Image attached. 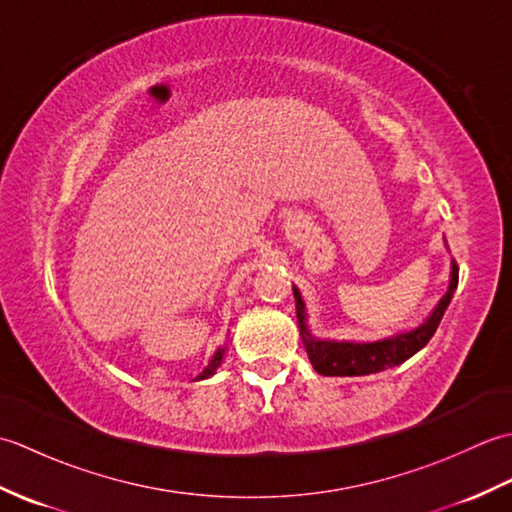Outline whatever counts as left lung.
Segmentation results:
<instances>
[{
  "label": "left lung",
  "mask_w": 512,
  "mask_h": 512,
  "mask_svg": "<svg viewBox=\"0 0 512 512\" xmlns=\"http://www.w3.org/2000/svg\"><path fill=\"white\" fill-rule=\"evenodd\" d=\"M458 288V264L451 259L449 286L444 292L438 306L424 319L418 328L396 332L385 339L376 341H330L317 339L308 328V312L306 303L297 286H292L295 292V308H297V323L301 332L303 347H306L312 367L323 376H365L383 372L387 367H396L405 363L416 352H420L429 339L436 334L438 325L444 317V310L449 308L453 292Z\"/></svg>",
  "instance_id": "1"
}]
</instances>
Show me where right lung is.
Returning a JSON list of instances; mask_svg holds the SVG:
<instances>
[{
    "label": "right lung",
    "instance_id": "1",
    "mask_svg": "<svg viewBox=\"0 0 512 512\" xmlns=\"http://www.w3.org/2000/svg\"><path fill=\"white\" fill-rule=\"evenodd\" d=\"M224 354H226V345H222V347H217V352L211 356V361H209V365H206L202 372H200V376L195 378V380H204V378H211L215 372H217V367L222 365V361H224Z\"/></svg>",
    "mask_w": 512,
    "mask_h": 512
}]
</instances>
